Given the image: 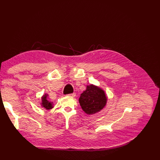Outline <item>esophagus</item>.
<instances>
[{
	"label": "esophagus",
	"instance_id": "1",
	"mask_svg": "<svg viewBox=\"0 0 160 160\" xmlns=\"http://www.w3.org/2000/svg\"><path fill=\"white\" fill-rule=\"evenodd\" d=\"M67 96H70V97H75V96H76V93H70V94H68Z\"/></svg>",
	"mask_w": 160,
	"mask_h": 160
}]
</instances>
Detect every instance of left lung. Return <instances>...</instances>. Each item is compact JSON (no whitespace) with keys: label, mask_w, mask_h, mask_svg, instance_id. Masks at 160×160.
I'll return each mask as SVG.
<instances>
[{"label":"left lung","mask_w":160,"mask_h":160,"mask_svg":"<svg viewBox=\"0 0 160 160\" xmlns=\"http://www.w3.org/2000/svg\"><path fill=\"white\" fill-rule=\"evenodd\" d=\"M107 98L104 91L93 84L87 86V89L81 93L79 102L82 110L88 115L99 112L105 107Z\"/></svg>","instance_id":"8db88e82"}]
</instances>
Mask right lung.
<instances>
[{
    "label": "right lung",
    "instance_id": "obj_1",
    "mask_svg": "<svg viewBox=\"0 0 160 160\" xmlns=\"http://www.w3.org/2000/svg\"><path fill=\"white\" fill-rule=\"evenodd\" d=\"M47 95L45 94V96H43L42 98V103H41V106L44 108H45L46 109H51V108H53V104L52 102L48 101L47 99Z\"/></svg>",
    "mask_w": 160,
    "mask_h": 160
}]
</instances>
